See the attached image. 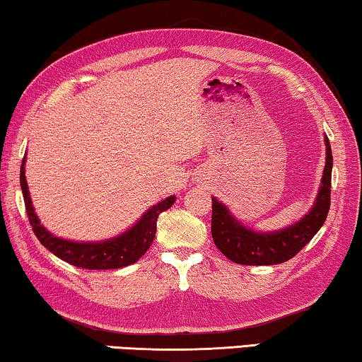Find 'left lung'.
Returning a JSON list of instances; mask_svg holds the SVG:
<instances>
[{
    "instance_id": "8db88e82",
    "label": "left lung",
    "mask_w": 362,
    "mask_h": 362,
    "mask_svg": "<svg viewBox=\"0 0 362 362\" xmlns=\"http://www.w3.org/2000/svg\"><path fill=\"white\" fill-rule=\"evenodd\" d=\"M325 166L313 209L301 220L283 230L257 233L244 226L228 207L212 197V238L220 252L241 265H276L294 257L324 225L330 209L332 148L325 136Z\"/></svg>"
}]
</instances>
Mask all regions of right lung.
<instances>
[{
    "instance_id": "1",
    "label": "right lung",
    "mask_w": 362,
    "mask_h": 362,
    "mask_svg": "<svg viewBox=\"0 0 362 362\" xmlns=\"http://www.w3.org/2000/svg\"><path fill=\"white\" fill-rule=\"evenodd\" d=\"M21 189L22 196H24L27 216H29L30 226L38 241L64 262L87 270L121 269V267L136 264L147 252L150 244L153 243L158 215L168 210L176 200L175 196H170L153 205L142 215V218H139L136 225H132L123 235L107 239V241L79 243L54 236L40 223L35 210L32 207L29 186H27L25 157L21 165Z\"/></svg>"
}]
</instances>
